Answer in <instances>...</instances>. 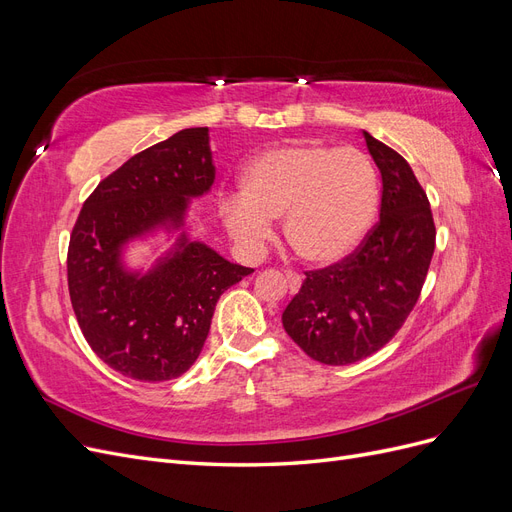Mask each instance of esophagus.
<instances>
[{"label": "esophagus", "instance_id": "esophagus-1", "mask_svg": "<svg viewBox=\"0 0 512 512\" xmlns=\"http://www.w3.org/2000/svg\"><path fill=\"white\" fill-rule=\"evenodd\" d=\"M286 282H288V290L290 294H297L299 288H301V275L294 273V271H286Z\"/></svg>", "mask_w": 512, "mask_h": 512}]
</instances>
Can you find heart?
<instances>
[{
	"label": "heart",
	"mask_w": 512,
	"mask_h": 512,
	"mask_svg": "<svg viewBox=\"0 0 512 512\" xmlns=\"http://www.w3.org/2000/svg\"><path fill=\"white\" fill-rule=\"evenodd\" d=\"M380 205L378 170L356 147L294 143L258 153L241 173V194L222 200L230 237L258 250L284 218L299 258L331 267L359 250Z\"/></svg>",
	"instance_id": "b5f03b06"
}]
</instances>
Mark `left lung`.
<instances>
[{"label": "left lung", "mask_w": 512, "mask_h": 512, "mask_svg": "<svg viewBox=\"0 0 512 512\" xmlns=\"http://www.w3.org/2000/svg\"><path fill=\"white\" fill-rule=\"evenodd\" d=\"M363 136L382 175L380 222L346 260L307 271L282 314L292 342L324 365H350L389 344L421 297L436 247L429 200L410 164Z\"/></svg>", "instance_id": "8db88e82"}]
</instances>
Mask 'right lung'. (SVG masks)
<instances>
[{
	"label": "right lung",
	"mask_w": 512,
	"mask_h": 512,
	"mask_svg": "<svg viewBox=\"0 0 512 512\" xmlns=\"http://www.w3.org/2000/svg\"><path fill=\"white\" fill-rule=\"evenodd\" d=\"M213 179L209 128H185L136 153L85 200L68 247L70 301L91 350L121 376L185 374L222 292L254 273L185 230L190 203ZM158 231H175L174 247L147 272L130 270L127 245Z\"/></svg>",
	"instance_id": "1"
}]
</instances>
